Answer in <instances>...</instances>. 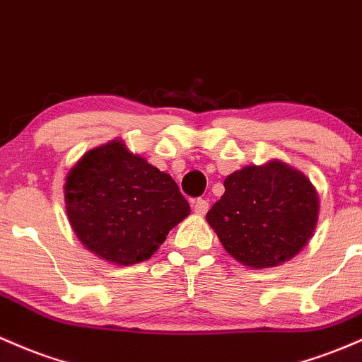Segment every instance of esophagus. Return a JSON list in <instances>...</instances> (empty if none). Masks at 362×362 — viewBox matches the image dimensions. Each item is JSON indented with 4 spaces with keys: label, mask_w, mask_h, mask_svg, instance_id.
I'll use <instances>...</instances> for the list:
<instances>
[{
    "label": "esophagus",
    "mask_w": 362,
    "mask_h": 362,
    "mask_svg": "<svg viewBox=\"0 0 362 362\" xmlns=\"http://www.w3.org/2000/svg\"><path fill=\"white\" fill-rule=\"evenodd\" d=\"M193 210L194 214L205 215L206 210H209V202H206L205 198H198V200L193 202Z\"/></svg>",
    "instance_id": "esophagus-1"
}]
</instances>
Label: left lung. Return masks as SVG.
<instances>
[{
    "mask_svg": "<svg viewBox=\"0 0 362 362\" xmlns=\"http://www.w3.org/2000/svg\"><path fill=\"white\" fill-rule=\"evenodd\" d=\"M224 188L206 222L243 265H280L296 257L315 233L318 193L301 170L280 160L246 165L226 177Z\"/></svg>",
    "mask_w": 362,
    "mask_h": 362,
    "instance_id": "1",
    "label": "left lung"
}]
</instances>
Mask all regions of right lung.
<instances>
[{"instance_id": "1", "label": "right lung", "mask_w": 362, "mask_h": 362, "mask_svg": "<svg viewBox=\"0 0 362 362\" xmlns=\"http://www.w3.org/2000/svg\"><path fill=\"white\" fill-rule=\"evenodd\" d=\"M64 203L82 245L116 265L148 259L189 215L173 177L133 156L121 140L88 150L73 165Z\"/></svg>"}]
</instances>
